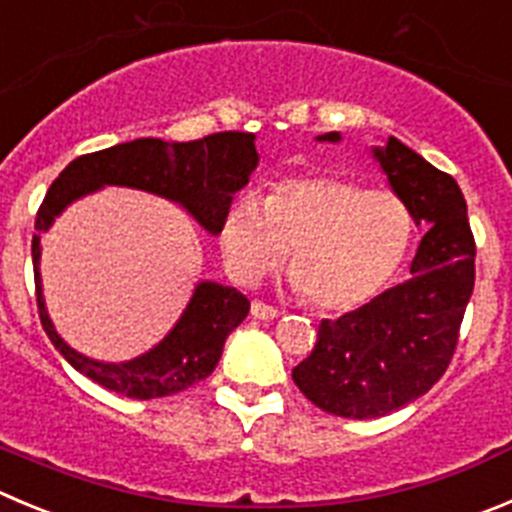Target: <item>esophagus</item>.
Listing matches in <instances>:
<instances>
[{"label":"esophagus","mask_w":512,"mask_h":512,"mask_svg":"<svg viewBox=\"0 0 512 512\" xmlns=\"http://www.w3.org/2000/svg\"><path fill=\"white\" fill-rule=\"evenodd\" d=\"M250 310L255 318H260V321H272V318H278L280 315V310L272 308V305H267L265 300H252Z\"/></svg>","instance_id":"34e87169"}]
</instances>
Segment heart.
Returning a JSON list of instances; mask_svg holds the SVG:
<instances>
[{
	"label": "heart",
	"mask_w": 512,
	"mask_h": 512,
	"mask_svg": "<svg viewBox=\"0 0 512 512\" xmlns=\"http://www.w3.org/2000/svg\"><path fill=\"white\" fill-rule=\"evenodd\" d=\"M234 280L255 285L285 265L318 310H351L374 298L399 272L414 240V217L391 189H369L333 174L290 176L265 202L240 194L217 229Z\"/></svg>",
	"instance_id": "obj_1"
}]
</instances>
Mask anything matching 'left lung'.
I'll use <instances>...</instances> for the list:
<instances>
[{
  "mask_svg": "<svg viewBox=\"0 0 512 512\" xmlns=\"http://www.w3.org/2000/svg\"><path fill=\"white\" fill-rule=\"evenodd\" d=\"M338 138L333 131L318 141ZM374 156L427 234L412 278L321 321L313 351L293 369L295 386L315 407L348 419L384 417L442 379L475 288V237L457 181L396 138Z\"/></svg>",
  "mask_w": 512,
  "mask_h": 512,
  "instance_id": "left-lung-1",
  "label": "left lung"
}]
</instances>
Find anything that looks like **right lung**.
<instances>
[{
  "label": "right lung",
  "mask_w": 512,
  "mask_h": 512,
  "mask_svg": "<svg viewBox=\"0 0 512 512\" xmlns=\"http://www.w3.org/2000/svg\"><path fill=\"white\" fill-rule=\"evenodd\" d=\"M255 166V133L222 131L186 143L136 138L95 154L78 156L60 171L37 209L32 265L42 328L75 371L128 399L179 394L212 374L222 358L227 336L250 313V300L240 290L199 283L174 331L159 346L126 364H100L73 351L52 328L40 285V232H45L52 219L78 197L105 184H118L174 199L207 232L217 234L224 209L250 181Z\"/></svg>",
  "instance_id": "add662e5"
}]
</instances>
